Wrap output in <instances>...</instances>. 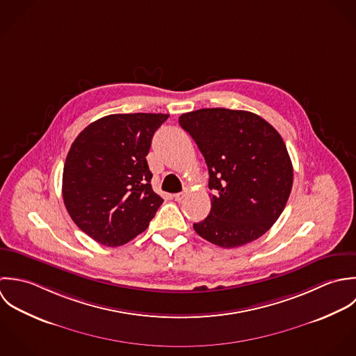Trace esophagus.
<instances>
[{
	"mask_svg": "<svg viewBox=\"0 0 356 356\" xmlns=\"http://www.w3.org/2000/svg\"><path fill=\"white\" fill-rule=\"evenodd\" d=\"M186 194H187V193H177V194H175V195H173V198H175V201L180 202V201H183V200H184Z\"/></svg>",
	"mask_w": 356,
	"mask_h": 356,
	"instance_id": "esophagus-1",
	"label": "esophagus"
}]
</instances>
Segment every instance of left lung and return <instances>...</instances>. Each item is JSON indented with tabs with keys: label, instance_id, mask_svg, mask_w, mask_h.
I'll list each match as a JSON object with an SVG mask.
<instances>
[{
	"label": "left lung",
	"instance_id": "obj_1",
	"mask_svg": "<svg viewBox=\"0 0 356 356\" xmlns=\"http://www.w3.org/2000/svg\"><path fill=\"white\" fill-rule=\"evenodd\" d=\"M209 170L212 208L195 232L220 248H238L264 235L284 212L293 166L284 139L250 111L201 108L179 118Z\"/></svg>",
	"mask_w": 356,
	"mask_h": 356
}]
</instances>
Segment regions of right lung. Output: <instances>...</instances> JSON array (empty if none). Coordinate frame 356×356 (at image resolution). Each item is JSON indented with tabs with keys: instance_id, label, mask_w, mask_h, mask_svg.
<instances>
[{
	"instance_id": "right-lung-1",
	"label": "right lung",
	"mask_w": 356,
	"mask_h": 356,
	"mask_svg": "<svg viewBox=\"0 0 356 356\" xmlns=\"http://www.w3.org/2000/svg\"><path fill=\"white\" fill-rule=\"evenodd\" d=\"M168 114H111L74 140L63 169V201L76 227L121 246L148 227L163 200L152 191L147 154Z\"/></svg>"
}]
</instances>
